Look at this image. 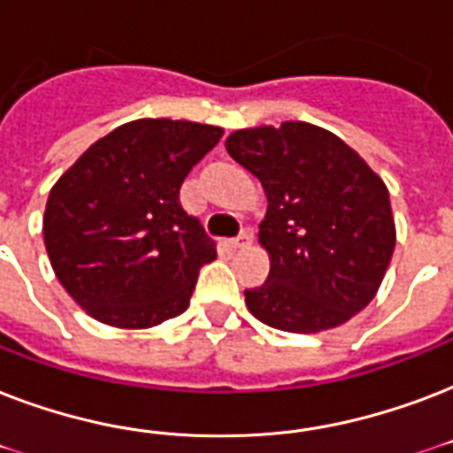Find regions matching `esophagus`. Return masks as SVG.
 Returning <instances> with one entry per match:
<instances>
[{
	"instance_id": "esophagus-1",
	"label": "esophagus",
	"mask_w": 453,
	"mask_h": 453,
	"mask_svg": "<svg viewBox=\"0 0 453 453\" xmlns=\"http://www.w3.org/2000/svg\"><path fill=\"white\" fill-rule=\"evenodd\" d=\"M251 242H254V233H251V230H242L240 234H237V237H234V240H230V247L233 249H244V247H249V244H251Z\"/></svg>"
}]
</instances>
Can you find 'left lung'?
Segmentation results:
<instances>
[{
  "label": "left lung",
  "mask_w": 453,
  "mask_h": 453,
  "mask_svg": "<svg viewBox=\"0 0 453 453\" xmlns=\"http://www.w3.org/2000/svg\"><path fill=\"white\" fill-rule=\"evenodd\" d=\"M226 150L268 197L258 244L270 275L244 291L249 312L273 329L317 334L365 310L395 251L383 178L336 134L308 122L234 131Z\"/></svg>",
  "instance_id": "left-lung-1"
}]
</instances>
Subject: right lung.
<instances>
[{
	"mask_svg": "<svg viewBox=\"0 0 453 453\" xmlns=\"http://www.w3.org/2000/svg\"><path fill=\"white\" fill-rule=\"evenodd\" d=\"M220 136L211 124L136 119L96 141L56 180L46 254L94 319L148 329L188 310L216 247L180 206V185Z\"/></svg>",
	"mask_w": 453,
	"mask_h": 453,
	"instance_id": "1",
	"label": "right lung"
}]
</instances>
